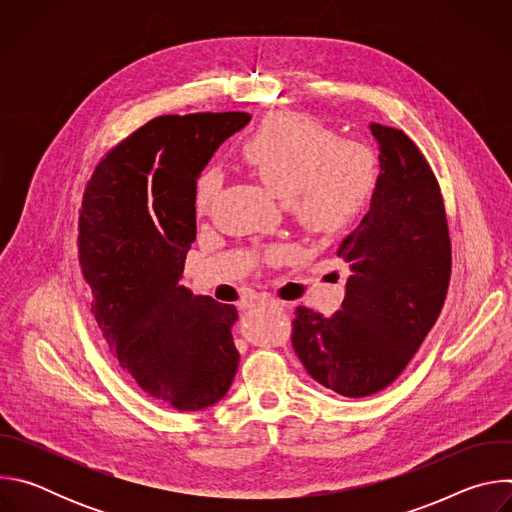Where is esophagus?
<instances>
[{"label": "esophagus", "mask_w": 512, "mask_h": 512, "mask_svg": "<svg viewBox=\"0 0 512 512\" xmlns=\"http://www.w3.org/2000/svg\"><path fill=\"white\" fill-rule=\"evenodd\" d=\"M255 304L267 306V308H271V310H283V308H285L283 302H279V300H275V298H269V296H259V298L255 300Z\"/></svg>", "instance_id": "34e87169"}]
</instances>
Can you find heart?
Returning <instances> with one entry per match:
<instances>
[{"instance_id": "heart-1", "label": "heart", "mask_w": 512, "mask_h": 512, "mask_svg": "<svg viewBox=\"0 0 512 512\" xmlns=\"http://www.w3.org/2000/svg\"><path fill=\"white\" fill-rule=\"evenodd\" d=\"M243 162L263 186L287 202L294 221L312 237H336L367 208L379 180L371 148L336 139L300 115H275L243 143ZM218 192V174L206 170L196 182V210L208 212Z\"/></svg>"}]
</instances>
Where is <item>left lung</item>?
Listing matches in <instances>:
<instances>
[{"instance_id":"left-lung-1","label":"left lung","mask_w":512,"mask_h":512,"mask_svg":"<svg viewBox=\"0 0 512 512\" xmlns=\"http://www.w3.org/2000/svg\"><path fill=\"white\" fill-rule=\"evenodd\" d=\"M379 180L369 212L338 247L350 267L336 314L296 310L291 344L308 375L342 397H369L409 364L442 312L452 249L440 186L417 145L369 125Z\"/></svg>"}]
</instances>
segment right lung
Here are the masks:
<instances>
[{"instance_id": "add662e5", "label": "right lung", "mask_w": 512, "mask_h": 512, "mask_svg": "<svg viewBox=\"0 0 512 512\" xmlns=\"http://www.w3.org/2000/svg\"><path fill=\"white\" fill-rule=\"evenodd\" d=\"M249 113L162 115L97 166L79 218V261L103 336L137 385L178 411L221 401L235 379L237 308L180 283L196 239V180Z\"/></svg>"}]
</instances>
